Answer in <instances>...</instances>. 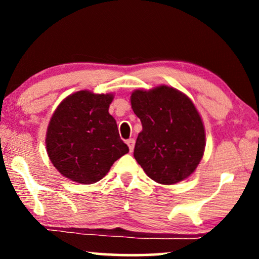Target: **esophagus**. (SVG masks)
Segmentation results:
<instances>
[{
	"mask_svg": "<svg viewBox=\"0 0 259 259\" xmlns=\"http://www.w3.org/2000/svg\"><path fill=\"white\" fill-rule=\"evenodd\" d=\"M126 144L128 145L130 151L132 152L133 148H134V139H133V138H130V139H127V140H126Z\"/></svg>",
	"mask_w": 259,
	"mask_h": 259,
	"instance_id": "obj_1",
	"label": "esophagus"
}]
</instances>
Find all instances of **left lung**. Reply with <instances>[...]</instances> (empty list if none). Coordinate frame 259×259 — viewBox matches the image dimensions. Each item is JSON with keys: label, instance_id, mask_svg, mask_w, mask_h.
Listing matches in <instances>:
<instances>
[{"label": "left lung", "instance_id": "obj_1", "mask_svg": "<svg viewBox=\"0 0 259 259\" xmlns=\"http://www.w3.org/2000/svg\"><path fill=\"white\" fill-rule=\"evenodd\" d=\"M143 131L134 158L154 182L172 185L186 179L204 154L205 131L193 102L172 87L138 90L131 97Z\"/></svg>", "mask_w": 259, "mask_h": 259}]
</instances>
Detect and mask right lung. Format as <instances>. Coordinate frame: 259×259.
<instances>
[{"instance_id": "1", "label": "right lung", "mask_w": 259, "mask_h": 259, "mask_svg": "<svg viewBox=\"0 0 259 259\" xmlns=\"http://www.w3.org/2000/svg\"><path fill=\"white\" fill-rule=\"evenodd\" d=\"M113 94L76 92L67 97L49 121L46 145L56 169L73 182L94 184L128 152L108 113Z\"/></svg>"}]
</instances>
